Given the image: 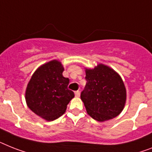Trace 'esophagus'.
Here are the masks:
<instances>
[{
	"instance_id": "34e87169",
	"label": "esophagus",
	"mask_w": 152,
	"mask_h": 152,
	"mask_svg": "<svg viewBox=\"0 0 152 152\" xmlns=\"http://www.w3.org/2000/svg\"><path fill=\"white\" fill-rule=\"evenodd\" d=\"M75 96H76V97H79V96H80V91H76L75 92Z\"/></svg>"
}]
</instances>
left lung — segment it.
<instances>
[{
  "label": "left lung",
  "mask_w": 152,
  "mask_h": 152,
  "mask_svg": "<svg viewBox=\"0 0 152 152\" xmlns=\"http://www.w3.org/2000/svg\"><path fill=\"white\" fill-rule=\"evenodd\" d=\"M87 83L81 99L88 114L103 122L116 117L124 110L126 99L122 78L108 66L99 64L93 69H85Z\"/></svg>",
  "instance_id": "left-lung-1"
}]
</instances>
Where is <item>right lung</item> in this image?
Masks as SVG:
<instances>
[{
    "instance_id": "obj_1",
    "label": "right lung",
    "mask_w": 152,
    "mask_h": 152,
    "mask_svg": "<svg viewBox=\"0 0 152 152\" xmlns=\"http://www.w3.org/2000/svg\"><path fill=\"white\" fill-rule=\"evenodd\" d=\"M64 70L56 60L44 64L34 72L26 88L28 107L47 121L62 116L75 97V93L67 88L69 79L63 76Z\"/></svg>"
}]
</instances>
